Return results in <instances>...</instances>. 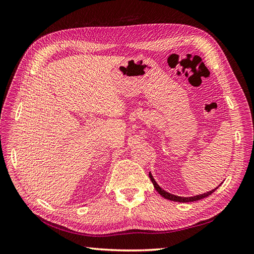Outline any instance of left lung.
Returning <instances> with one entry per match:
<instances>
[{
  "instance_id": "left-lung-1",
  "label": "left lung",
  "mask_w": 254,
  "mask_h": 254,
  "mask_svg": "<svg viewBox=\"0 0 254 254\" xmlns=\"http://www.w3.org/2000/svg\"><path fill=\"white\" fill-rule=\"evenodd\" d=\"M149 178H150V180H151V182H152V184H153V187H155L156 190L158 191V193H159L161 196L166 198V199H168V200L177 201V202H191V201L200 200V199H203V198H205V197H207V196H210L212 193H214V191L218 189V187H217L216 189H214V190H210V191H207V193H204V194H201V195H198V196H194V197H180V196H176V195L167 193V191H165L164 190L161 189V188L158 186V183L155 181V179H153V177H152V175H151L150 173H149Z\"/></svg>"
}]
</instances>
